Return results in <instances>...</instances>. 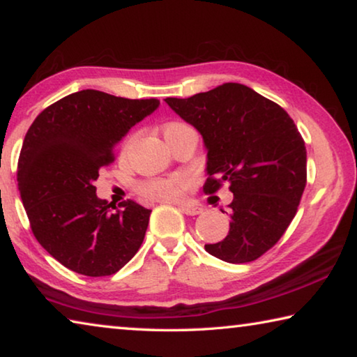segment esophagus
Masks as SVG:
<instances>
[{"instance_id":"1","label":"esophagus","mask_w":357,"mask_h":357,"mask_svg":"<svg viewBox=\"0 0 357 357\" xmlns=\"http://www.w3.org/2000/svg\"><path fill=\"white\" fill-rule=\"evenodd\" d=\"M179 209L183 211L184 214H187V215H198V214H202L203 213V208H200V206H193V204H179Z\"/></svg>"}]
</instances>
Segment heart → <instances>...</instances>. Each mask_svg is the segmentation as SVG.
I'll return each instance as SVG.
<instances>
[{
	"label": "heart",
	"instance_id": "heart-1",
	"mask_svg": "<svg viewBox=\"0 0 357 357\" xmlns=\"http://www.w3.org/2000/svg\"><path fill=\"white\" fill-rule=\"evenodd\" d=\"M184 130H193L189 124L181 123V121H173V123H168L164 126L162 129V134L165 137H170L178 134V132H184ZM187 185V181L183 176H174V178H168V179H155V181H148L144 183L140 190L143 195H146L149 198H155V200H174L178 198L181 193L184 192Z\"/></svg>",
	"mask_w": 357,
	"mask_h": 357
}]
</instances>
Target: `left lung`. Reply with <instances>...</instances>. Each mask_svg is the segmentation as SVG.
Instances as JSON below:
<instances>
[{
    "label": "left lung",
    "mask_w": 357,
    "mask_h": 357,
    "mask_svg": "<svg viewBox=\"0 0 357 357\" xmlns=\"http://www.w3.org/2000/svg\"><path fill=\"white\" fill-rule=\"evenodd\" d=\"M165 102L203 137V190L214 193L228 183L233 192L227 238L204 249L234 264L259 258L287 231L305 189L307 151L293 119L239 83Z\"/></svg>",
    "instance_id": "1"
}]
</instances>
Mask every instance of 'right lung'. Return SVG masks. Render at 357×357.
I'll return each instance as SVG.
<instances>
[{
	"label": "right lung",
	"instance_id": "right-lung-1",
	"mask_svg": "<svg viewBox=\"0 0 357 357\" xmlns=\"http://www.w3.org/2000/svg\"><path fill=\"white\" fill-rule=\"evenodd\" d=\"M157 99L83 89L47 107L28 129L19 157L20 197L39 244L74 273L112 275L140 249L151 209L96 195L99 170Z\"/></svg>",
	"mask_w": 357,
	"mask_h": 357
}]
</instances>
